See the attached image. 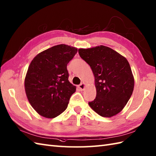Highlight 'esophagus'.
<instances>
[{
  "mask_svg": "<svg viewBox=\"0 0 156 156\" xmlns=\"http://www.w3.org/2000/svg\"><path fill=\"white\" fill-rule=\"evenodd\" d=\"M84 88H85V84L84 83H82V84L79 85V88H80L81 90H83Z\"/></svg>",
  "mask_w": 156,
  "mask_h": 156,
  "instance_id": "1",
  "label": "esophagus"
}]
</instances>
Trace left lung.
<instances>
[{"instance_id":"left-lung-1","label":"left lung","mask_w":156,"mask_h":156,"mask_svg":"<svg viewBox=\"0 0 156 156\" xmlns=\"http://www.w3.org/2000/svg\"><path fill=\"white\" fill-rule=\"evenodd\" d=\"M78 53L94 76L97 96L88 105L102 117L118 114L127 103L134 88L133 76L127 59L104 45L79 49Z\"/></svg>"}]
</instances>
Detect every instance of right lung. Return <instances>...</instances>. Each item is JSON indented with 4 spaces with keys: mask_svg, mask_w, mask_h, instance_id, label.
I'll return each mask as SVG.
<instances>
[{
    "mask_svg": "<svg viewBox=\"0 0 156 156\" xmlns=\"http://www.w3.org/2000/svg\"><path fill=\"white\" fill-rule=\"evenodd\" d=\"M77 48L60 44L39 53L31 61L25 79L29 103L38 114L55 118L67 108L76 87L68 80L67 65Z\"/></svg>",
    "mask_w": 156,
    "mask_h": 156,
    "instance_id": "1",
    "label": "right lung"
}]
</instances>
